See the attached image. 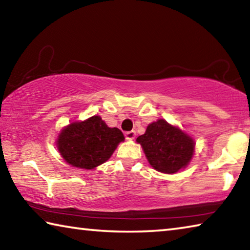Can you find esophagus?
Returning a JSON list of instances; mask_svg holds the SVG:
<instances>
[{
    "instance_id": "34e87169",
    "label": "esophagus",
    "mask_w": 250,
    "mask_h": 250,
    "mask_svg": "<svg viewBox=\"0 0 250 250\" xmlns=\"http://www.w3.org/2000/svg\"><path fill=\"white\" fill-rule=\"evenodd\" d=\"M125 139L126 140H133L135 137V131H129V132H125Z\"/></svg>"
}]
</instances>
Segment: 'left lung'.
<instances>
[{"label": "left lung", "instance_id": "obj_1", "mask_svg": "<svg viewBox=\"0 0 250 250\" xmlns=\"http://www.w3.org/2000/svg\"><path fill=\"white\" fill-rule=\"evenodd\" d=\"M150 166L167 174L185 168L195 152V141L179 126L159 119L146 126L145 134L137 138Z\"/></svg>", "mask_w": 250, "mask_h": 250}]
</instances>
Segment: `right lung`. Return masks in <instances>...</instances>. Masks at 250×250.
<instances>
[{"mask_svg":"<svg viewBox=\"0 0 250 250\" xmlns=\"http://www.w3.org/2000/svg\"><path fill=\"white\" fill-rule=\"evenodd\" d=\"M124 141V133L119 129L110 128L100 116H92L64 126L56 145L62 158L69 166L92 170L108 161Z\"/></svg>","mask_w":250,"mask_h":250,"instance_id":"obj_1","label":"right lung"}]
</instances>
